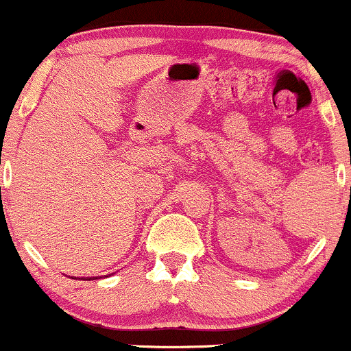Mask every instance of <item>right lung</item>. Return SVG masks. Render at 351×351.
Here are the masks:
<instances>
[{
	"label": "right lung",
	"instance_id": "add662e5",
	"mask_svg": "<svg viewBox=\"0 0 351 351\" xmlns=\"http://www.w3.org/2000/svg\"><path fill=\"white\" fill-rule=\"evenodd\" d=\"M90 278H93V280H96V278H97V277H90ZM86 280H88V278H86Z\"/></svg>",
	"mask_w": 351,
	"mask_h": 351
}]
</instances>
